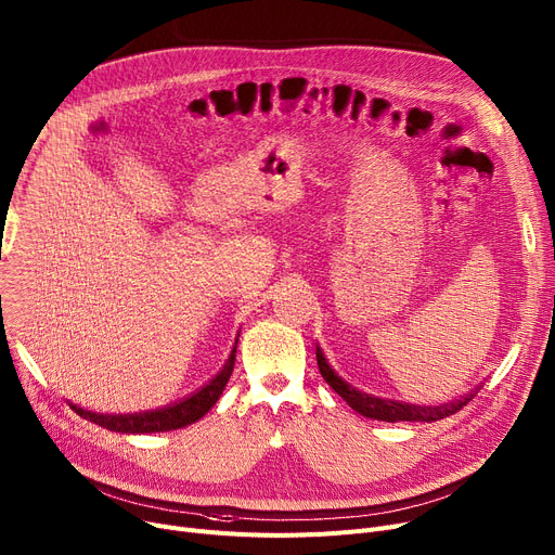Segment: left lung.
Masks as SVG:
<instances>
[{
	"label": "left lung",
	"mask_w": 555,
	"mask_h": 555,
	"mask_svg": "<svg viewBox=\"0 0 555 555\" xmlns=\"http://www.w3.org/2000/svg\"><path fill=\"white\" fill-rule=\"evenodd\" d=\"M315 358H318V370L322 374V378L330 383V387L334 389L336 395H340L349 408H353L358 414L376 418V421H389V423H397V421H439L446 418L454 412H460L468 401H473V397L477 395V389H473L470 395H466L460 401H452L446 405H410V403H401V401H389V399H378L372 395H363L358 392L356 387H351L349 383H345L327 363V358H324L322 349L315 347Z\"/></svg>",
	"instance_id": "left-lung-1"
}]
</instances>
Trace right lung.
<instances>
[{"mask_svg":"<svg viewBox=\"0 0 555 555\" xmlns=\"http://www.w3.org/2000/svg\"><path fill=\"white\" fill-rule=\"evenodd\" d=\"M233 367H235V347H233V353L228 356V361L221 367V372L212 380H208V385H204L199 392H194L188 399L172 403L168 408H160V410H147V412H134V414H95V412H87L78 405H72V408L82 418L95 423V426L114 430V433H127V435L168 433V430L185 428V426H190V423L199 421L221 397L228 378H231V374H233Z\"/></svg>","mask_w":555,"mask_h":555,"instance_id":"obj_1","label":"right lung"}]
</instances>
